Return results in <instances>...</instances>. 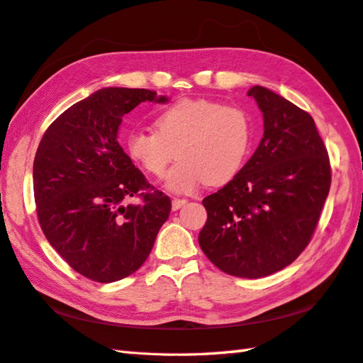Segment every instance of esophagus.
<instances>
[{
    "mask_svg": "<svg viewBox=\"0 0 363 363\" xmlns=\"http://www.w3.org/2000/svg\"><path fill=\"white\" fill-rule=\"evenodd\" d=\"M184 204H187V201H185V199H178V198H174V199L172 201V208H173V210H179Z\"/></svg>",
    "mask_w": 363,
    "mask_h": 363,
    "instance_id": "1",
    "label": "esophagus"
}]
</instances>
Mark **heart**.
<instances>
[{"label": "heart", "instance_id": "obj_1", "mask_svg": "<svg viewBox=\"0 0 363 363\" xmlns=\"http://www.w3.org/2000/svg\"><path fill=\"white\" fill-rule=\"evenodd\" d=\"M254 123L247 109L207 99H184L159 114L155 133L133 131L126 151L143 172L164 178L178 157L165 187L179 195L202 184L223 185L240 173L250 155Z\"/></svg>", "mask_w": 363, "mask_h": 363}]
</instances>
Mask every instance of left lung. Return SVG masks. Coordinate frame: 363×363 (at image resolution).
Returning a JSON list of instances; mask_svg holds the SVG:
<instances>
[{
  "label": "left lung",
  "instance_id": "left-lung-1",
  "mask_svg": "<svg viewBox=\"0 0 363 363\" xmlns=\"http://www.w3.org/2000/svg\"><path fill=\"white\" fill-rule=\"evenodd\" d=\"M264 134L240 173L202 199L207 221L199 246L223 272L261 278L289 266L306 249L331 187L325 143L306 111L254 86Z\"/></svg>",
  "mask_w": 363,
  "mask_h": 363
}]
</instances>
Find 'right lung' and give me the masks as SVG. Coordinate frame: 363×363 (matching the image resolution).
<instances>
[{"instance_id": "add662e5", "label": "right lung", "mask_w": 363, "mask_h": 363, "mask_svg": "<svg viewBox=\"0 0 363 363\" xmlns=\"http://www.w3.org/2000/svg\"><path fill=\"white\" fill-rule=\"evenodd\" d=\"M150 89L104 88L49 125L33 159V196L46 240L75 272L113 283L136 272L153 249L172 201L155 190L117 142L122 117ZM141 198L128 205L130 197Z\"/></svg>"}]
</instances>
